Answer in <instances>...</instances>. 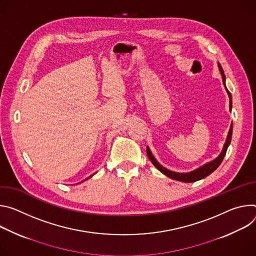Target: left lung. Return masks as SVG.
I'll list each match as a JSON object with an SVG mask.
<instances>
[{
	"instance_id": "left-lung-1",
	"label": "left lung",
	"mask_w": 256,
	"mask_h": 256,
	"mask_svg": "<svg viewBox=\"0 0 256 256\" xmlns=\"http://www.w3.org/2000/svg\"><path fill=\"white\" fill-rule=\"evenodd\" d=\"M218 68H220V74H222V82H224V85L226 88V84H224V80H226V76L224 74V70L222 68V66L218 64ZM226 92H228L229 94V98H230V110L232 108V96H231V92L226 90ZM232 132H233V124L231 125V128L229 130V133H228V136H226V144L224 146V148H222V152H220V154L212 162H208L204 166L198 168L197 170H195V171H192L190 173H176V172H172L170 171V170L164 168L162 166H160L158 160L154 158L150 148H146V152H148V158L150 160V162L154 164V166L160 170V171L168 176V178L171 179H174V180H177V181H181V182H185V183H190V182H195V181H198V180H202L206 177H208L210 174H212L214 170L218 168V166L220 164V162H222L224 156H226V150H228V146H230L231 144V139H232Z\"/></svg>"
}]
</instances>
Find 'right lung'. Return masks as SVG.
<instances>
[{
  "label": "right lung",
  "mask_w": 256,
  "mask_h": 256,
  "mask_svg": "<svg viewBox=\"0 0 256 256\" xmlns=\"http://www.w3.org/2000/svg\"><path fill=\"white\" fill-rule=\"evenodd\" d=\"M90 177H92V176H90ZM88 179H85V180H88Z\"/></svg>",
  "instance_id": "1"
}]
</instances>
